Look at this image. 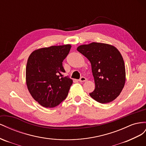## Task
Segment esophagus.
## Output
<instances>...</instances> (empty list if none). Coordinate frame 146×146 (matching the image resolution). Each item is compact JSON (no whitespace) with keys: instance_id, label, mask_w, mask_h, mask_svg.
Instances as JSON below:
<instances>
[{"instance_id":"1","label":"esophagus","mask_w":146,"mask_h":146,"mask_svg":"<svg viewBox=\"0 0 146 146\" xmlns=\"http://www.w3.org/2000/svg\"><path fill=\"white\" fill-rule=\"evenodd\" d=\"M86 80H86V78L85 77L82 76V77L80 78V80H79V81H80V82H84V81H86Z\"/></svg>"}]
</instances>
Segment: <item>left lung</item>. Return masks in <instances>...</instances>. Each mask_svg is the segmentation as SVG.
<instances>
[{"instance_id":"left-lung-1","label":"left lung","mask_w":146,"mask_h":146,"mask_svg":"<svg viewBox=\"0 0 146 146\" xmlns=\"http://www.w3.org/2000/svg\"><path fill=\"white\" fill-rule=\"evenodd\" d=\"M92 66L95 88L90 96L100 103L112 102L121 92L125 82V68L119 50L108 44L93 42L78 46Z\"/></svg>"}]
</instances>
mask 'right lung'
I'll list each match as a JSON object with an SVG mask.
<instances>
[{"label": "right lung", "mask_w": 146, "mask_h": 146, "mask_svg": "<svg viewBox=\"0 0 146 146\" xmlns=\"http://www.w3.org/2000/svg\"><path fill=\"white\" fill-rule=\"evenodd\" d=\"M72 46H52L33 51L27 60L26 84L32 97L40 105L54 108L68 95L73 81L64 76L62 62Z\"/></svg>", "instance_id": "add662e5"}]
</instances>
